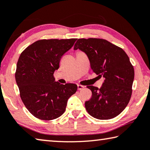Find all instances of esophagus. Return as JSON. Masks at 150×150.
I'll return each instance as SVG.
<instances>
[{
  "instance_id": "esophagus-1",
  "label": "esophagus",
  "mask_w": 150,
  "mask_h": 150,
  "mask_svg": "<svg viewBox=\"0 0 150 150\" xmlns=\"http://www.w3.org/2000/svg\"><path fill=\"white\" fill-rule=\"evenodd\" d=\"M84 88V87L83 86V85H77V89L78 90H81V89H83Z\"/></svg>"
}]
</instances>
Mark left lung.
<instances>
[{
  "label": "left lung",
  "mask_w": 150,
  "mask_h": 150,
  "mask_svg": "<svg viewBox=\"0 0 150 150\" xmlns=\"http://www.w3.org/2000/svg\"><path fill=\"white\" fill-rule=\"evenodd\" d=\"M87 54L91 69L104 78L101 88L87 86L92 92L85 109L98 120H109L117 116L126 108L132 93L134 69L123 50L105 39H79L74 50Z\"/></svg>",
  "instance_id": "8db88e82"
}]
</instances>
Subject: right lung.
<instances>
[{"mask_svg": "<svg viewBox=\"0 0 150 150\" xmlns=\"http://www.w3.org/2000/svg\"><path fill=\"white\" fill-rule=\"evenodd\" d=\"M77 39H42L21 53L15 79L24 105L35 117L53 120L65 112L68 99L77 91V85H63L54 81L64 54Z\"/></svg>", "mask_w": 150, "mask_h": 150, "instance_id": "right-lung-1", "label": "right lung"}]
</instances>
